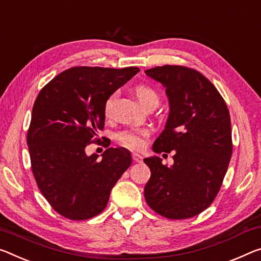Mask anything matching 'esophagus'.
Here are the masks:
<instances>
[{"label":"esophagus","instance_id":"obj_1","mask_svg":"<svg viewBox=\"0 0 261 261\" xmlns=\"http://www.w3.org/2000/svg\"><path fill=\"white\" fill-rule=\"evenodd\" d=\"M132 159H134V161H136V163H142L143 156L140 155L139 153L134 152V153H132Z\"/></svg>","mask_w":261,"mask_h":261}]
</instances>
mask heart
Instances as JSON below:
<instances>
[{
	"label": "heart",
	"instance_id": "heart-1",
	"mask_svg": "<svg viewBox=\"0 0 261 261\" xmlns=\"http://www.w3.org/2000/svg\"><path fill=\"white\" fill-rule=\"evenodd\" d=\"M135 94L138 101L144 107H147L152 103H159V95L154 89L146 85H138L135 88ZM114 96H110L105 103V114L109 116L113 105ZM151 131L147 127H132V129L123 130L117 135V140L122 146L130 150H142L145 146L146 139L150 137Z\"/></svg>",
	"mask_w": 261,
	"mask_h": 261
}]
</instances>
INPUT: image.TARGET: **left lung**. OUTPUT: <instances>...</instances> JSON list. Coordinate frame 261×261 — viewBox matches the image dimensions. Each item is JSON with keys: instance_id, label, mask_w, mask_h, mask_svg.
Masks as SVG:
<instances>
[{"instance_id": "1", "label": "left lung", "mask_w": 261, "mask_h": 261, "mask_svg": "<svg viewBox=\"0 0 261 261\" xmlns=\"http://www.w3.org/2000/svg\"><path fill=\"white\" fill-rule=\"evenodd\" d=\"M166 88L169 114L155 139V153H174L172 166L159 156L144 161L151 177L144 189L150 208L171 220L194 217L213 203L232 154L226 103L212 82L185 66L146 69ZM163 155H165V153Z\"/></svg>"}]
</instances>
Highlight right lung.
Listing matches in <instances>:
<instances>
[{
  "mask_svg": "<svg viewBox=\"0 0 261 261\" xmlns=\"http://www.w3.org/2000/svg\"><path fill=\"white\" fill-rule=\"evenodd\" d=\"M138 72L73 67L37 96L27 137L31 168L41 194L61 216L84 221L101 214L130 167L131 154L124 147L107 148L102 159L87 155L86 147L105 127L106 101Z\"/></svg>",
  "mask_w": 261,
  "mask_h": 261,
  "instance_id": "right-lung-1",
  "label": "right lung"
}]
</instances>
